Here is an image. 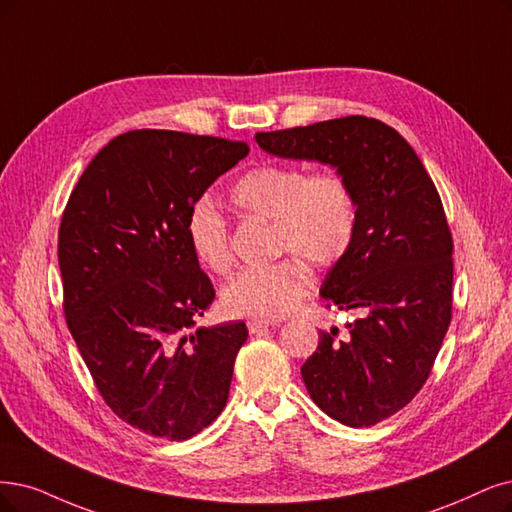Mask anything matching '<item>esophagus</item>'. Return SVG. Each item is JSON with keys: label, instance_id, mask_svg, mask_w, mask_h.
<instances>
[{"label": "esophagus", "instance_id": "1", "mask_svg": "<svg viewBox=\"0 0 512 512\" xmlns=\"http://www.w3.org/2000/svg\"><path fill=\"white\" fill-rule=\"evenodd\" d=\"M246 327H249L251 335H261L263 331H268L272 325L266 323V320H249V323H246Z\"/></svg>", "mask_w": 512, "mask_h": 512}]
</instances>
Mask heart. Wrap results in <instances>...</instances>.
Masks as SVG:
<instances>
[{
	"mask_svg": "<svg viewBox=\"0 0 512 512\" xmlns=\"http://www.w3.org/2000/svg\"><path fill=\"white\" fill-rule=\"evenodd\" d=\"M230 202L240 213L274 219V251L295 257L246 268L227 282L221 306L232 316L276 320L304 299L314 278L304 261L333 268L350 253L358 230V202L352 181L339 168H308L266 162L246 170L232 185ZM194 257L211 272L232 263L230 232L217 208L200 200L187 217Z\"/></svg>",
	"mask_w": 512,
	"mask_h": 512,
	"instance_id": "1",
	"label": "heart"
}]
</instances>
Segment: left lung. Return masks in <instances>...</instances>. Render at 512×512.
I'll use <instances>...</instances> for the list:
<instances>
[{
  "mask_svg": "<svg viewBox=\"0 0 512 512\" xmlns=\"http://www.w3.org/2000/svg\"><path fill=\"white\" fill-rule=\"evenodd\" d=\"M280 158L337 166L352 181L358 230L320 295L358 310L348 337L320 333L301 367L312 401L352 428L401 411L422 390L451 323L453 240L441 196L413 147L392 126L348 116L257 132Z\"/></svg>",
  "mask_w": 512,
  "mask_h": 512,
  "instance_id": "left-lung-1",
  "label": "left lung"
}]
</instances>
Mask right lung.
Segmentation results:
<instances>
[{
	"label": "right lung",
	"instance_id": "add662e5",
	"mask_svg": "<svg viewBox=\"0 0 512 512\" xmlns=\"http://www.w3.org/2000/svg\"><path fill=\"white\" fill-rule=\"evenodd\" d=\"M249 145L177 130H130L92 158L59 230L67 327L107 407L151 437L185 441L230 394L244 323L198 329L213 282L187 217Z\"/></svg>",
	"mask_w": 512,
	"mask_h": 512
}]
</instances>
